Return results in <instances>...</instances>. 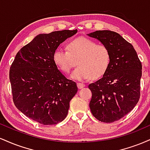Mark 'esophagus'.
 <instances>
[{
  "instance_id": "34e87169",
  "label": "esophagus",
  "mask_w": 150,
  "mask_h": 150,
  "mask_svg": "<svg viewBox=\"0 0 150 150\" xmlns=\"http://www.w3.org/2000/svg\"><path fill=\"white\" fill-rule=\"evenodd\" d=\"M77 87H78L79 89H82L84 87H85V84L83 83H80V82H77Z\"/></svg>"
}]
</instances>
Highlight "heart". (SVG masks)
Segmentation results:
<instances>
[{
    "label": "heart",
    "mask_w": 150,
    "mask_h": 150,
    "mask_svg": "<svg viewBox=\"0 0 150 150\" xmlns=\"http://www.w3.org/2000/svg\"><path fill=\"white\" fill-rule=\"evenodd\" d=\"M68 51L57 49L53 55V61L65 73H69L75 65L79 66L71 77L79 80H97L106 73L111 62V53L104 44L80 37L68 42Z\"/></svg>",
    "instance_id": "obj_1"
}]
</instances>
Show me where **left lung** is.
<instances>
[{"label":"left lung","mask_w":150,"mask_h":150,"mask_svg":"<svg viewBox=\"0 0 150 150\" xmlns=\"http://www.w3.org/2000/svg\"><path fill=\"white\" fill-rule=\"evenodd\" d=\"M106 45L111 53L107 71L101 79L89 84L92 115L104 123H112L128 114L140 96L142 63L131 44L119 34L99 30L88 34Z\"/></svg>","instance_id":"1"}]
</instances>
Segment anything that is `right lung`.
I'll return each mask as SVG.
<instances>
[{
    "instance_id": "1",
    "label": "right lung",
    "mask_w": 150,
    "mask_h": 150,
    "mask_svg": "<svg viewBox=\"0 0 150 150\" xmlns=\"http://www.w3.org/2000/svg\"><path fill=\"white\" fill-rule=\"evenodd\" d=\"M77 30L37 35L18 51L10 68L13 102L18 110L42 125H55L67 116L76 83L58 69L53 55Z\"/></svg>"
}]
</instances>
